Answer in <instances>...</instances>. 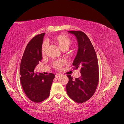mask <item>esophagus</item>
Instances as JSON below:
<instances>
[{
  "instance_id": "34e87169",
  "label": "esophagus",
  "mask_w": 124,
  "mask_h": 124,
  "mask_svg": "<svg viewBox=\"0 0 124 124\" xmlns=\"http://www.w3.org/2000/svg\"><path fill=\"white\" fill-rule=\"evenodd\" d=\"M61 74H60V73H56V74H55V78H58V77H59L60 76H61Z\"/></svg>"
}]
</instances>
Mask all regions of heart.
Masks as SVG:
<instances>
[{
    "instance_id": "1",
    "label": "heart",
    "mask_w": 124,
    "mask_h": 124,
    "mask_svg": "<svg viewBox=\"0 0 124 124\" xmlns=\"http://www.w3.org/2000/svg\"><path fill=\"white\" fill-rule=\"evenodd\" d=\"M52 42L53 43L62 51L67 50L72 44V41L69 37L65 35H60L56 36L52 39ZM46 44L43 43L41 48L42 54H44L46 51ZM63 65V62L62 61H56L53 62V65L54 68L59 69L61 68Z\"/></svg>"
}]
</instances>
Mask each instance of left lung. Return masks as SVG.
I'll use <instances>...</instances> for the list:
<instances>
[{
  "label": "left lung",
  "instance_id": "8db88e82",
  "mask_svg": "<svg viewBox=\"0 0 124 124\" xmlns=\"http://www.w3.org/2000/svg\"><path fill=\"white\" fill-rule=\"evenodd\" d=\"M76 37L78 50L73 62L74 69L80 68L81 76L74 80L70 75L66 85L67 94L78 103H83L94 94L99 80L98 63L92 42L85 33L81 31H68Z\"/></svg>",
  "mask_w": 124,
  "mask_h": 124
}]
</instances>
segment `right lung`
<instances>
[{
  "label": "right lung",
  "mask_w": 124,
  "mask_h": 124,
  "mask_svg": "<svg viewBox=\"0 0 124 124\" xmlns=\"http://www.w3.org/2000/svg\"><path fill=\"white\" fill-rule=\"evenodd\" d=\"M45 33L36 36L29 41L22 57L20 80L25 94L33 102H40L50 95L55 75L35 72V69L42 59V45Z\"/></svg>",
  "instance_id": "add662e5"
}]
</instances>
